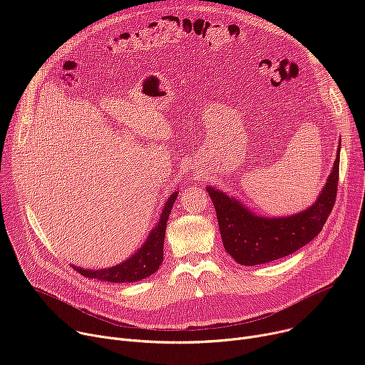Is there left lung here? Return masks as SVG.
<instances>
[{
    "label": "left lung",
    "mask_w": 365,
    "mask_h": 365,
    "mask_svg": "<svg viewBox=\"0 0 365 365\" xmlns=\"http://www.w3.org/2000/svg\"><path fill=\"white\" fill-rule=\"evenodd\" d=\"M339 150L334 168L318 199L290 217L267 218L250 211L237 197L207 186L218 218L225 251L238 264L257 266L283 258L314 240L324 228L336 199Z\"/></svg>",
    "instance_id": "8db88e82"
}]
</instances>
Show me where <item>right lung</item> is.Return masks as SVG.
Instances as JSON below:
<instances>
[{
  "label": "right lung",
  "instance_id": "add662e5",
  "mask_svg": "<svg viewBox=\"0 0 365 365\" xmlns=\"http://www.w3.org/2000/svg\"><path fill=\"white\" fill-rule=\"evenodd\" d=\"M178 195H179V190L173 192L168 197L159 222L155 224V227L150 231L145 242L131 257H128L125 262L117 266H113L110 269H101V270H89L78 266H72V267L85 277L102 280V282H111V283H134L158 272L163 262V244H165L168 220Z\"/></svg>",
  "mask_w": 365,
  "mask_h": 365
}]
</instances>
